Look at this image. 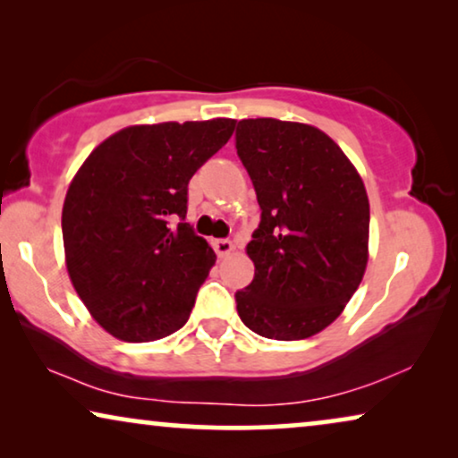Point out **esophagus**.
<instances>
[{
    "label": "esophagus",
    "mask_w": 458,
    "mask_h": 458,
    "mask_svg": "<svg viewBox=\"0 0 458 458\" xmlns=\"http://www.w3.org/2000/svg\"><path fill=\"white\" fill-rule=\"evenodd\" d=\"M210 243H212V248H215V252L221 256V259H223V256H227L231 250H233V242H231V240H212Z\"/></svg>",
    "instance_id": "esophagus-1"
}]
</instances>
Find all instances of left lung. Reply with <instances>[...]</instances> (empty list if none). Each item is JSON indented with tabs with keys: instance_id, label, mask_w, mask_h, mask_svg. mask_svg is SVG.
Masks as SVG:
<instances>
[{
	"instance_id": "8db88e82",
	"label": "left lung",
	"mask_w": 458,
	"mask_h": 458,
	"mask_svg": "<svg viewBox=\"0 0 458 458\" xmlns=\"http://www.w3.org/2000/svg\"><path fill=\"white\" fill-rule=\"evenodd\" d=\"M235 149L260 206L248 243L254 279L237 315L268 340H304L334 323L367 267L369 199L340 146L310 124L248 118Z\"/></svg>"
}]
</instances>
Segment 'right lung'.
<instances>
[{
	"instance_id": "right-lung-1",
	"label": "right lung",
	"mask_w": 458,
	"mask_h": 458,
	"mask_svg": "<svg viewBox=\"0 0 458 458\" xmlns=\"http://www.w3.org/2000/svg\"><path fill=\"white\" fill-rule=\"evenodd\" d=\"M233 129V118L127 127L74 174L62 208L68 275L118 340H160L190 318L216 256L185 223L187 183Z\"/></svg>"
}]
</instances>
